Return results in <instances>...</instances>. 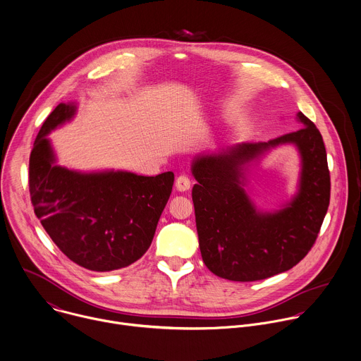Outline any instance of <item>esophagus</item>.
<instances>
[{"label": "esophagus", "instance_id": "esophagus-1", "mask_svg": "<svg viewBox=\"0 0 361 361\" xmlns=\"http://www.w3.org/2000/svg\"><path fill=\"white\" fill-rule=\"evenodd\" d=\"M190 187H191V181H190V178H188L187 176H180V177H177V180H176V188H177V191L184 192V191H188Z\"/></svg>", "mask_w": 361, "mask_h": 361}]
</instances>
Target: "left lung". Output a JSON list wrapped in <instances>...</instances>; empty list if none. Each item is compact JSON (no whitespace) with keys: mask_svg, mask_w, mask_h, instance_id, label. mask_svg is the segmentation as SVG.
Here are the masks:
<instances>
[{"mask_svg":"<svg viewBox=\"0 0 361 361\" xmlns=\"http://www.w3.org/2000/svg\"><path fill=\"white\" fill-rule=\"evenodd\" d=\"M302 129L264 143H243L192 159V202L205 267L216 276L254 282L293 268L313 247L330 201L327 156L320 132L302 113ZM293 145L301 161L295 194L278 210L250 198L252 170L271 151Z\"/></svg>","mask_w":361,"mask_h":361,"instance_id":"obj_1","label":"left lung"}]
</instances>
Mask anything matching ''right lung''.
<instances>
[{"label":"right lung","instance_id":"right-lung-1","mask_svg":"<svg viewBox=\"0 0 361 361\" xmlns=\"http://www.w3.org/2000/svg\"><path fill=\"white\" fill-rule=\"evenodd\" d=\"M76 110L75 102L59 103L35 139L30 156L34 211L56 247L79 267L94 272L126 268L152 245L174 173L147 177L59 166L48 135L71 122Z\"/></svg>","mask_w":361,"mask_h":361}]
</instances>
